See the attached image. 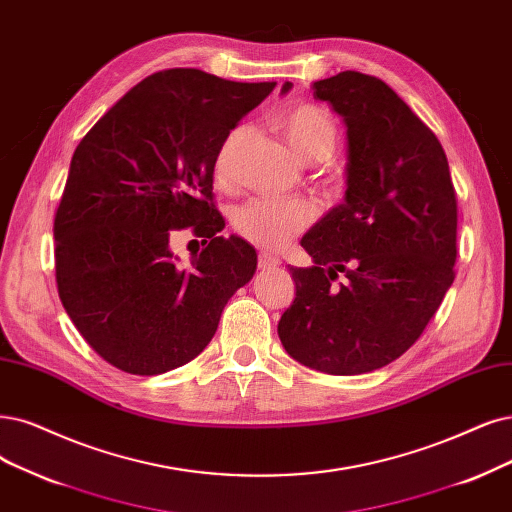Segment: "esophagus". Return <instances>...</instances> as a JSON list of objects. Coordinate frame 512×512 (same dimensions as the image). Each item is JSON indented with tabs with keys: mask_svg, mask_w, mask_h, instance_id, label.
<instances>
[{
	"mask_svg": "<svg viewBox=\"0 0 512 512\" xmlns=\"http://www.w3.org/2000/svg\"><path fill=\"white\" fill-rule=\"evenodd\" d=\"M257 266L261 270H274L280 266V259L276 255H270V253H259L257 257Z\"/></svg>",
	"mask_w": 512,
	"mask_h": 512,
	"instance_id": "esophagus-1",
	"label": "esophagus"
}]
</instances>
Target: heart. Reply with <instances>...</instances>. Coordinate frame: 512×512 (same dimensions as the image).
I'll use <instances>...</instances> for the list:
<instances>
[{
  "label": "heart",
  "instance_id": "heart-1",
  "mask_svg": "<svg viewBox=\"0 0 512 512\" xmlns=\"http://www.w3.org/2000/svg\"><path fill=\"white\" fill-rule=\"evenodd\" d=\"M274 126L287 141L293 154L306 164H316V183L327 196H337L344 189L346 177L344 168L327 162L331 151L337 145V124L331 113L314 103H293L276 113ZM244 124L234 126L221 139L215 160L213 175L215 181L230 189L236 183V162L240 147L246 139ZM318 208L308 198H255L238 206L232 217V225L238 236L249 240L261 249H282L297 234L306 232L314 223Z\"/></svg>",
  "mask_w": 512,
  "mask_h": 512
}]
</instances>
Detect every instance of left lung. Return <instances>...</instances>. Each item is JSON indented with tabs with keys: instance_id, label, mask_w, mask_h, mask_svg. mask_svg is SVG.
I'll list each match as a JSON object with an SVG mask.
<instances>
[{
	"instance_id": "obj_1",
	"label": "left lung",
	"mask_w": 512,
	"mask_h": 512,
	"mask_svg": "<svg viewBox=\"0 0 512 512\" xmlns=\"http://www.w3.org/2000/svg\"><path fill=\"white\" fill-rule=\"evenodd\" d=\"M312 90L348 126V189L301 240L314 266H291L278 335L301 365L358 375L405 354L439 310L456 278L458 196L437 135L386 82L342 71Z\"/></svg>"
}]
</instances>
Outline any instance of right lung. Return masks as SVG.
I'll list each match as a JSON object with an SVG mask.
<instances>
[{
  "label": "right lung",
  "instance_id": "1",
  "mask_svg": "<svg viewBox=\"0 0 512 512\" xmlns=\"http://www.w3.org/2000/svg\"><path fill=\"white\" fill-rule=\"evenodd\" d=\"M274 82L162 69L132 86L75 147L54 215L63 308L103 361L158 375L196 358L223 306L255 274V249L223 238L213 194L221 139ZM189 229L203 251L181 267L169 240Z\"/></svg>",
  "mask_w": 512,
  "mask_h": 512
}]
</instances>
